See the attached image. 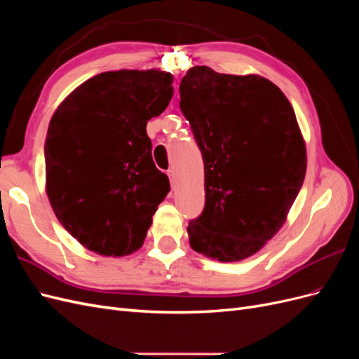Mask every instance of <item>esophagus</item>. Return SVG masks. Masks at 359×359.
Segmentation results:
<instances>
[{
  "label": "esophagus",
  "mask_w": 359,
  "mask_h": 359,
  "mask_svg": "<svg viewBox=\"0 0 359 359\" xmlns=\"http://www.w3.org/2000/svg\"><path fill=\"white\" fill-rule=\"evenodd\" d=\"M168 175H169V180H170V186H172V189H175V187H177V177H175V172H173V170H169V172H168Z\"/></svg>",
  "instance_id": "34e87169"
}]
</instances>
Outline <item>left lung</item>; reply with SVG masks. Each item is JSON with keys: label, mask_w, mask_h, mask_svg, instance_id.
Masks as SVG:
<instances>
[{"label": "left lung", "mask_w": 359, "mask_h": 359, "mask_svg": "<svg viewBox=\"0 0 359 359\" xmlns=\"http://www.w3.org/2000/svg\"><path fill=\"white\" fill-rule=\"evenodd\" d=\"M180 107L205 166V208L189 223L194 252L220 262L255 255L285 224L307 170L293 107L257 74L191 67Z\"/></svg>", "instance_id": "1"}]
</instances>
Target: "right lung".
Instances as JSON below:
<instances>
[{"mask_svg":"<svg viewBox=\"0 0 359 359\" xmlns=\"http://www.w3.org/2000/svg\"><path fill=\"white\" fill-rule=\"evenodd\" d=\"M173 78L160 70L94 76L52 115L45 142L53 212L83 247L103 256L142 247L169 178L151 156L147 123L166 109Z\"/></svg>","mask_w":359,"mask_h":359,"instance_id":"obj_1","label":"right lung"}]
</instances>
